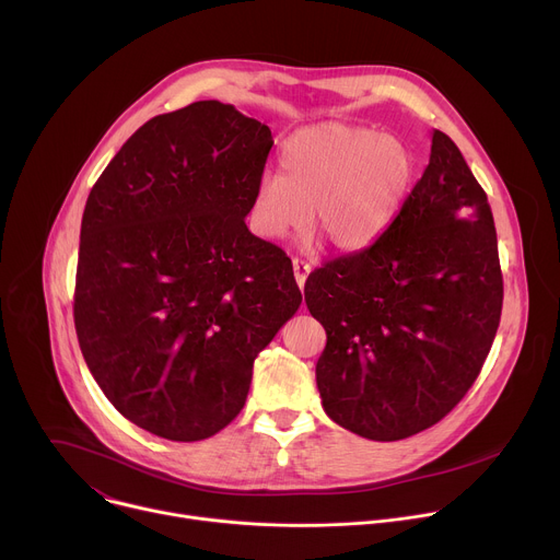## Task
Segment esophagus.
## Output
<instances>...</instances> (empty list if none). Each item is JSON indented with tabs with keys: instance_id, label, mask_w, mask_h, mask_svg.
<instances>
[{
	"instance_id": "obj_1",
	"label": "esophagus",
	"mask_w": 560,
	"mask_h": 560,
	"mask_svg": "<svg viewBox=\"0 0 560 560\" xmlns=\"http://www.w3.org/2000/svg\"><path fill=\"white\" fill-rule=\"evenodd\" d=\"M292 270H294V279H296L299 288L303 290V285H305V279H307V275H310L312 266H310L307 261H303V259H292Z\"/></svg>"
}]
</instances>
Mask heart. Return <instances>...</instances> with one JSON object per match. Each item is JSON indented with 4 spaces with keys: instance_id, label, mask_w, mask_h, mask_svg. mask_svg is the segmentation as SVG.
<instances>
[{
    "instance_id": "1",
    "label": "heart",
    "mask_w": 560,
    "mask_h": 560,
    "mask_svg": "<svg viewBox=\"0 0 560 560\" xmlns=\"http://www.w3.org/2000/svg\"><path fill=\"white\" fill-rule=\"evenodd\" d=\"M281 173L259 179L250 221L266 238L312 230L341 253L370 248L401 210L415 177L410 150L396 137L346 124H316L290 135Z\"/></svg>"
}]
</instances>
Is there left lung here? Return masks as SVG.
Instances as JSON below:
<instances>
[{"instance_id":"obj_1","label":"left lung","mask_w":560,"mask_h":560,"mask_svg":"<svg viewBox=\"0 0 560 560\" xmlns=\"http://www.w3.org/2000/svg\"><path fill=\"white\" fill-rule=\"evenodd\" d=\"M303 294L328 335L316 387L335 423L398 441L460 401L497 337L503 277L488 195L445 132L389 228Z\"/></svg>"}]
</instances>
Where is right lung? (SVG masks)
I'll use <instances>...</instances> for the list:
<instances>
[{"instance_id":"1","label":"right lung","mask_w":560,"mask_h":560,"mask_svg":"<svg viewBox=\"0 0 560 560\" xmlns=\"http://www.w3.org/2000/svg\"><path fill=\"white\" fill-rule=\"evenodd\" d=\"M272 143L232 104L195 102L145 121L89 195L79 348L117 412L150 434L223 430L301 305L285 253L246 225Z\"/></svg>"}]
</instances>
